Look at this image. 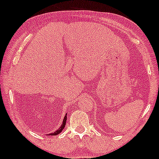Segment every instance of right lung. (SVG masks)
I'll return each mask as SVG.
<instances>
[{"label":"right lung","instance_id":"1","mask_svg":"<svg viewBox=\"0 0 159 159\" xmlns=\"http://www.w3.org/2000/svg\"><path fill=\"white\" fill-rule=\"evenodd\" d=\"M66 118H67V114H66L65 117H64V118H63V121H62V125H61L60 128H59L58 130H56V131L54 132V133H50V134H49L48 135H50V136H56V135H57V134H60L61 132H62V130H63V129H64V128H65L66 122Z\"/></svg>","mask_w":159,"mask_h":159}]
</instances>
